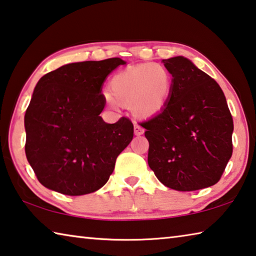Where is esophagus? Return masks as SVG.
I'll return each instance as SVG.
<instances>
[{
    "label": "esophagus",
    "mask_w": 256,
    "mask_h": 256,
    "mask_svg": "<svg viewBox=\"0 0 256 256\" xmlns=\"http://www.w3.org/2000/svg\"><path fill=\"white\" fill-rule=\"evenodd\" d=\"M144 128H141L139 124H134V134L136 136H141V134H144Z\"/></svg>",
    "instance_id": "34e87169"
}]
</instances>
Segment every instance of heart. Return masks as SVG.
Instances as JSON below:
<instances>
[{
    "label": "heart",
    "mask_w": 256,
    "mask_h": 256,
    "mask_svg": "<svg viewBox=\"0 0 256 256\" xmlns=\"http://www.w3.org/2000/svg\"><path fill=\"white\" fill-rule=\"evenodd\" d=\"M174 80L172 72L162 64H141L120 72L109 82L104 93L108 106L115 108L117 102L131 104L134 115L148 118L163 110L172 94Z\"/></svg>",
    "instance_id": "1"
}]
</instances>
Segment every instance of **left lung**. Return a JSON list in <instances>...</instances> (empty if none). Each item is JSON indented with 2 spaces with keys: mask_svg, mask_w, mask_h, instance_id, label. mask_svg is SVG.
Instances as JSON below:
<instances>
[{
  "mask_svg": "<svg viewBox=\"0 0 256 256\" xmlns=\"http://www.w3.org/2000/svg\"><path fill=\"white\" fill-rule=\"evenodd\" d=\"M163 64L173 75L172 94L163 110L141 123L149 141V168L178 192L214 186L232 155L234 120L226 96L184 56Z\"/></svg>",
  "mask_w": 256,
  "mask_h": 256,
  "instance_id": "1",
  "label": "left lung"
}]
</instances>
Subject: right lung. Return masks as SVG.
<instances>
[{
  "mask_svg": "<svg viewBox=\"0 0 256 256\" xmlns=\"http://www.w3.org/2000/svg\"><path fill=\"white\" fill-rule=\"evenodd\" d=\"M120 58L72 62L40 77L25 114L28 163L46 188L68 196L106 184L116 158L133 139L126 117L104 122L107 76Z\"/></svg>",
  "mask_w": 256,
  "mask_h": 256,
  "instance_id": "add662e5",
  "label": "right lung"
}]
</instances>
